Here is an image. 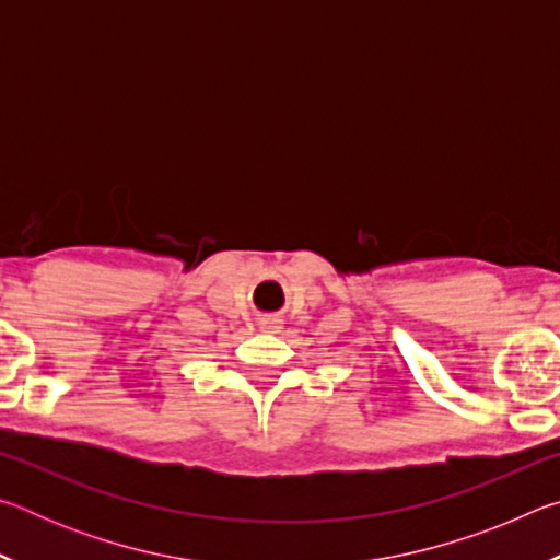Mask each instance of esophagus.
Segmentation results:
<instances>
[{
	"label": "esophagus",
	"instance_id": "34e87169",
	"mask_svg": "<svg viewBox=\"0 0 560 560\" xmlns=\"http://www.w3.org/2000/svg\"><path fill=\"white\" fill-rule=\"evenodd\" d=\"M261 328H267V330H273V328H279V320L277 318H261V324H259Z\"/></svg>",
	"mask_w": 560,
	"mask_h": 560
}]
</instances>
